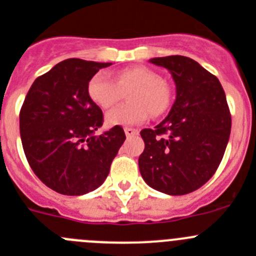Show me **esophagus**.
I'll list each match as a JSON object with an SVG mask.
<instances>
[{
  "instance_id": "esophagus-1",
  "label": "esophagus",
  "mask_w": 256,
  "mask_h": 256,
  "mask_svg": "<svg viewBox=\"0 0 256 256\" xmlns=\"http://www.w3.org/2000/svg\"><path fill=\"white\" fill-rule=\"evenodd\" d=\"M124 130H125V134L128 138V136H134V135H138V134H139V130H136V128H125Z\"/></svg>"
}]
</instances>
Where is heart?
Here are the masks:
<instances>
[{"mask_svg":"<svg viewBox=\"0 0 256 256\" xmlns=\"http://www.w3.org/2000/svg\"><path fill=\"white\" fill-rule=\"evenodd\" d=\"M128 101L106 114L110 126H126L142 124L149 116H162L173 101V90L166 80L152 69L142 66L121 69L114 80L106 73H96L90 80L87 92L90 98L101 108L107 110L120 101L122 92L130 90Z\"/></svg>","mask_w":256,"mask_h":256,"instance_id":"obj_1","label":"heart"}]
</instances>
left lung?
<instances>
[{
  "instance_id": "8db88e82",
  "label": "left lung",
  "mask_w": 256,
  "mask_h": 256,
  "mask_svg": "<svg viewBox=\"0 0 256 256\" xmlns=\"http://www.w3.org/2000/svg\"><path fill=\"white\" fill-rule=\"evenodd\" d=\"M173 76L176 98L155 128L142 130L145 149L139 169L148 186L170 196L200 188L216 173L231 132L225 90L216 76L193 59H152Z\"/></svg>"
}]
</instances>
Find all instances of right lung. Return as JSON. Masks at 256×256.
<instances>
[{
	"instance_id": "obj_1",
	"label": "right lung",
	"mask_w": 256,
	"mask_h": 256,
	"mask_svg": "<svg viewBox=\"0 0 256 256\" xmlns=\"http://www.w3.org/2000/svg\"><path fill=\"white\" fill-rule=\"evenodd\" d=\"M108 66L77 58L60 62L35 80L20 110L28 166L60 194L80 196L98 188L126 139L121 126L93 136L104 114L90 98L87 86Z\"/></svg>"
}]
</instances>
